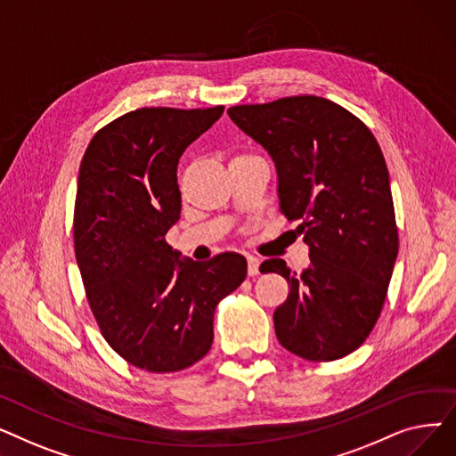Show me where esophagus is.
<instances>
[{
    "mask_svg": "<svg viewBox=\"0 0 456 456\" xmlns=\"http://www.w3.org/2000/svg\"><path fill=\"white\" fill-rule=\"evenodd\" d=\"M258 266H260V260L256 256H248V275L255 277L258 275Z\"/></svg>",
    "mask_w": 456,
    "mask_h": 456,
    "instance_id": "obj_1",
    "label": "esophagus"
}]
</instances>
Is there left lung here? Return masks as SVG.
Masks as SVG:
<instances>
[{
	"mask_svg": "<svg viewBox=\"0 0 456 456\" xmlns=\"http://www.w3.org/2000/svg\"><path fill=\"white\" fill-rule=\"evenodd\" d=\"M227 114L273 159L281 212L310 249L299 273L281 258L260 266L290 286L273 314L277 340L305 361H337L373 330L399 251L385 157L364 122L318 95Z\"/></svg>",
	"mask_w": 456,
	"mask_h": 456,
	"instance_id": "1",
	"label": "left lung"
}]
</instances>
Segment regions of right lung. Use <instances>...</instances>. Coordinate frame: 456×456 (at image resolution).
I'll return each mask as SVG.
<instances>
[{"label": "right lung", "instance_id": "1", "mask_svg": "<svg viewBox=\"0 0 456 456\" xmlns=\"http://www.w3.org/2000/svg\"><path fill=\"white\" fill-rule=\"evenodd\" d=\"M222 114L224 105L131 110L94 134L79 166L74 248L86 299L107 344L140 370L201 361L216 305L248 273L242 255L181 260L164 238L181 216L179 159Z\"/></svg>", "mask_w": 456, "mask_h": 456}]
</instances>
